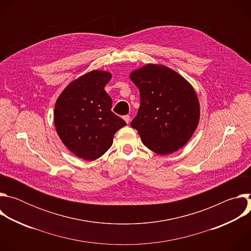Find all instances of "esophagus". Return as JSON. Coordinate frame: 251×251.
Here are the masks:
<instances>
[{
	"label": "esophagus",
	"mask_w": 251,
	"mask_h": 251,
	"mask_svg": "<svg viewBox=\"0 0 251 251\" xmlns=\"http://www.w3.org/2000/svg\"><path fill=\"white\" fill-rule=\"evenodd\" d=\"M123 119H124V121H125L126 123H129V122H130V116H129V115L123 116Z\"/></svg>",
	"instance_id": "obj_1"
}]
</instances>
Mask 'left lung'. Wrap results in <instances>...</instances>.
<instances>
[{
  "instance_id": "left-lung-1",
  "label": "left lung",
  "mask_w": 251,
  "mask_h": 251,
  "mask_svg": "<svg viewBox=\"0 0 251 251\" xmlns=\"http://www.w3.org/2000/svg\"><path fill=\"white\" fill-rule=\"evenodd\" d=\"M140 107L131 122L147 148L159 155L184 147L200 121V102L191 83L175 70L149 63L130 74Z\"/></svg>"
}]
</instances>
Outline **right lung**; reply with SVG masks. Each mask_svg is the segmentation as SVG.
Listing matches in <instances>:
<instances>
[{
    "label": "right lung",
    "mask_w": 251,
    "mask_h": 251,
    "mask_svg": "<svg viewBox=\"0 0 251 251\" xmlns=\"http://www.w3.org/2000/svg\"><path fill=\"white\" fill-rule=\"evenodd\" d=\"M112 75L92 70L71 81L54 106V125L64 146L78 158H100L126 122L111 111L112 99L104 90Z\"/></svg>",
    "instance_id": "right-lung-1"
}]
</instances>
